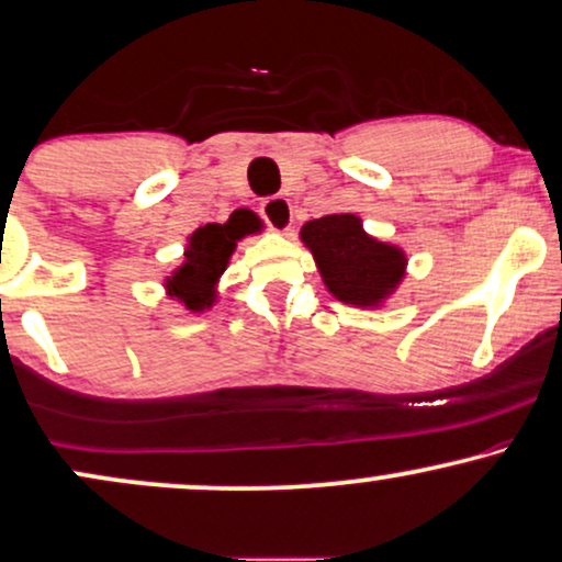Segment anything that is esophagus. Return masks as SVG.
<instances>
[{"instance_id": "34e87169", "label": "esophagus", "mask_w": 562, "mask_h": 562, "mask_svg": "<svg viewBox=\"0 0 562 562\" xmlns=\"http://www.w3.org/2000/svg\"><path fill=\"white\" fill-rule=\"evenodd\" d=\"M261 217L267 220V225L277 233H288L293 225V207L285 196H269L261 202Z\"/></svg>"}]
</instances>
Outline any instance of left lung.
I'll return each mask as SVG.
<instances>
[{
    "instance_id": "left-lung-1",
    "label": "left lung",
    "mask_w": 562,
    "mask_h": 562,
    "mask_svg": "<svg viewBox=\"0 0 562 562\" xmlns=\"http://www.w3.org/2000/svg\"><path fill=\"white\" fill-rule=\"evenodd\" d=\"M301 240L314 254L326 290L358 308H379L407 269L402 248L368 236L355 215L308 220L301 228Z\"/></svg>"
}]
</instances>
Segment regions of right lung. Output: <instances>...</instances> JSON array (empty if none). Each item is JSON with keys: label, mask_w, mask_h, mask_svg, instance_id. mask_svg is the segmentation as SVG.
Masks as SVG:
<instances>
[{"label": "right lung", "mask_w": 562, "mask_h": 562, "mask_svg": "<svg viewBox=\"0 0 562 562\" xmlns=\"http://www.w3.org/2000/svg\"><path fill=\"white\" fill-rule=\"evenodd\" d=\"M248 225L240 223H207L189 236L183 265L166 277V290L170 297L187 305L191 314H202L215 305L217 280L225 272L236 251V240L246 236Z\"/></svg>", "instance_id": "add662e5"}]
</instances>
